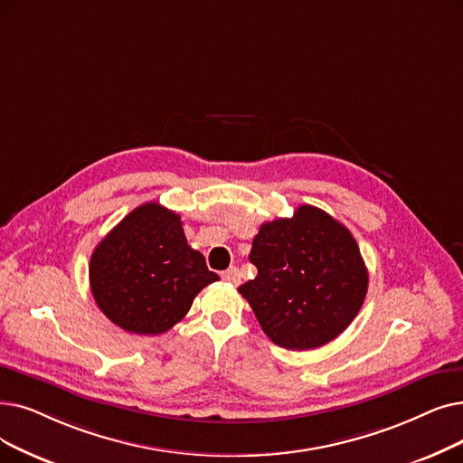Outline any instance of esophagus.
<instances>
[{"instance_id":"34e87169","label":"esophagus","mask_w":463,"mask_h":463,"mask_svg":"<svg viewBox=\"0 0 463 463\" xmlns=\"http://www.w3.org/2000/svg\"><path fill=\"white\" fill-rule=\"evenodd\" d=\"M221 278H223L225 281H229V284H232V286L240 284V272H238L236 267H231L229 270H225L223 274H221Z\"/></svg>"}]
</instances>
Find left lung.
<instances>
[{
  "instance_id": "1",
  "label": "left lung",
  "mask_w": 463,
  "mask_h": 463,
  "mask_svg": "<svg viewBox=\"0 0 463 463\" xmlns=\"http://www.w3.org/2000/svg\"><path fill=\"white\" fill-rule=\"evenodd\" d=\"M250 260L257 276L238 291L265 335L288 350H314L343 333L364 305L369 274L352 232L303 204L263 223Z\"/></svg>"
}]
</instances>
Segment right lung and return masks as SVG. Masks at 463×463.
<instances>
[{
  "instance_id": "obj_1",
  "label": "right lung",
  "mask_w": 463,
  "mask_h": 463,
  "mask_svg": "<svg viewBox=\"0 0 463 463\" xmlns=\"http://www.w3.org/2000/svg\"><path fill=\"white\" fill-rule=\"evenodd\" d=\"M98 308L134 335H160L189 312L219 276L187 244L182 217L147 203L132 210L96 246L89 265Z\"/></svg>"
}]
</instances>
